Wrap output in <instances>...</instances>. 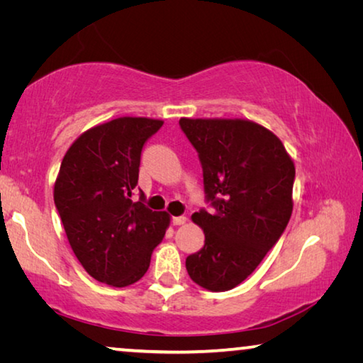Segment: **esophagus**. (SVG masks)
<instances>
[{
  "label": "esophagus",
  "instance_id": "34e87169",
  "mask_svg": "<svg viewBox=\"0 0 363 363\" xmlns=\"http://www.w3.org/2000/svg\"><path fill=\"white\" fill-rule=\"evenodd\" d=\"M171 223H173V225H182L187 223V218L186 216H174L173 219H171Z\"/></svg>",
  "mask_w": 363,
  "mask_h": 363
}]
</instances>
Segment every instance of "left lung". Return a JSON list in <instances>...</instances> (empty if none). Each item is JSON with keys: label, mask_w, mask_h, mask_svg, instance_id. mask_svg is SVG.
Instances as JSON below:
<instances>
[{"label": "left lung", "mask_w": 363, "mask_h": 363, "mask_svg": "<svg viewBox=\"0 0 363 363\" xmlns=\"http://www.w3.org/2000/svg\"><path fill=\"white\" fill-rule=\"evenodd\" d=\"M181 130L199 152L206 201L192 220L205 245L187 256L196 285L227 291L253 274L279 242L293 211L294 163L267 128L242 118H181Z\"/></svg>", "instance_id": "obj_1"}]
</instances>
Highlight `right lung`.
I'll list each match as a JSON object with an SVG mask.
<instances>
[{"label":"right lung","mask_w":363,"mask_h":363,"mask_svg":"<svg viewBox=\"0 0 363 363\" xmlns=\"http://www.w3.org/2000/svg\"><path fill=\"white\" fill-rule=\"evenodd\" d=\"M162 120L121 116L84 131L60 163L54 203L73 253L102 284L128 286L144 277L169 225L167 211L134 201L140 152Z\"/></svg>","instance_id":"obj_1"}]
</instances>
